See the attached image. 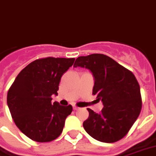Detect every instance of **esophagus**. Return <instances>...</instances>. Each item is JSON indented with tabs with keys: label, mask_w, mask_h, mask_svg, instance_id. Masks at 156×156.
<instances>
[{
	"label": "esophagus",
	"mask_w": 156,
	"mask_h": 156,
	"mask_svg": "<svg viewBox=\"0 0 156 156\" xmlns=\"http://www.w3.org/2000/svg\"><path fill=\"white\" fill-rule=\"evenodd\" d=\"M73 109L75 110V111H76V110H78V109H79V107H77V106H76V105H74Z\"/></svg>",
	"instance_id": "esophagus-1"
}]
</instances>
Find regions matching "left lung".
<instances>
[{"label": "left lung", "mask_w": 156, "mask_h": 156, "mask_svg": "<svg viewBox=\"0 0 156 156\" xmlns=\"http://www.w3.org/2000/svg\"><path fill=\"white\" fill-rule=\"evenodd\" d=\"M86 67L95 78L93 95L101 101L100 113L88 108L89 117L83 123L90 136L99 141L113 143L129 132L142 108L140 85L134 74L103 54L80 56L74 67Z\"/></svg>", "instance_id": "left-lung-1"}]
</instances>
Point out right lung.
<instances>
[{
    "instance_id": "add662e5",
    "label": "right lung",
    "mask_w": 156,
    "mask_h": 156,
    "mask_svg": "<svg viewBox=\"0 0 156 156\" xmlns=\"http://www.w3.org/2000/svg\"><path fill=\"white\" fill-rule=\"evenodd\" d=\"M75 58L37 59L18 74L8 90L7 105L16 126L36 142H50L60 136L72 106L51 103L63 74Z\"/></svg>"
}]
</instances>
